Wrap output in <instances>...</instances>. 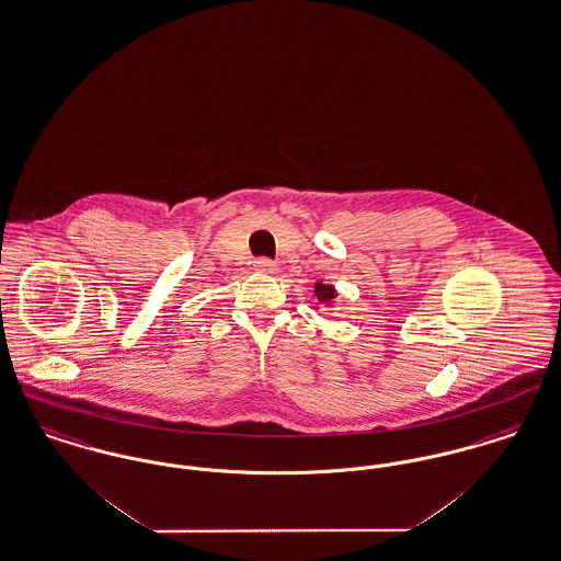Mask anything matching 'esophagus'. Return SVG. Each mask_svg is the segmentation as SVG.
<instances>
[{
	"instance_id": "1",
	"label": "esophagus",
	"mask_w": 561,
	"mask_h": 561,
	"mask_svg": "<svg viewBox=\"0 0 561 561\" xmlns=\"http://www.w3.org/2000/svg\"><path fill=\"white\" fill-rule=\"evenodd\" d=\"M254 268L261 271V273H275L277 265H275L271 259H267V256H261V259L254 261Z\"/></svg>"
}]
</instances>
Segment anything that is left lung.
I'll list each match as a JSON object with an SVG mask.
<instances>
[{"mask_svg": "<svg viewBox=\"0 0 561 561\" xmlns=\"http://www.w3.org/2000/svg\"><path fill=\"white\" fill-rule=\"evenodd\" d=\"M334 296H336V293H334L332 286H321V284L316 286V298H318L320 305H330L334 300Z\"/></svg>", "mask_w": 561, "mask_h": 561, "instance_id": "1", "label": "left lung"}]
</instances>
